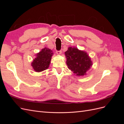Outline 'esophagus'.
Instances as JSON below:
<instances>
[{
    "mask_svg": "<svg viewBox=\"0 0 124 124\" xmlns=\"http://www.w3.org/2000/svg\"><path fill=\"white\" fill-rule=\"evenodd\" d=\"M56 54L57 55H61L62 54V51H56Z\"/></svg>",
    "mask_w": 124,
    "mask_h": 124,
    "instance_id": "1",
    "label": "esophagus"
}]
</instances>
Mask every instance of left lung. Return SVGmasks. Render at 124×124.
Instances as JSON below:
<instances>
[{"label":"left lung","mask_w":124,"mask_h":124,"mask_svg":"<svg viewBox=\"0 0 124 124\" xmlns=\"http://www.w3.org/2000/svg\"><path fill=\"white\" fill-rule=\"evenodd\" d=\"M68 68L78 76H84L93 65L86 52L77 47H69L65 53Z\"/></svg>","instance_id":"1"}]
</instances>
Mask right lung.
<instances>
[{"mask_svg":"<svg viewBox=\"0 0 124 124\" xmlns=\"http://www.w3.org/2000/svg\"><path fill=\"white\" fill-rule=\"evenodd\" d=\"M53 53L50 49L45 47L42 49L39 53H37L35 58L31 62V66L36 72H41L47 69L51 63L52 56Z\"/></svg>","mask_w":124,"mask_h":124,"instance_id":"right-lung-1","label":"right lung"}]
</instances>
